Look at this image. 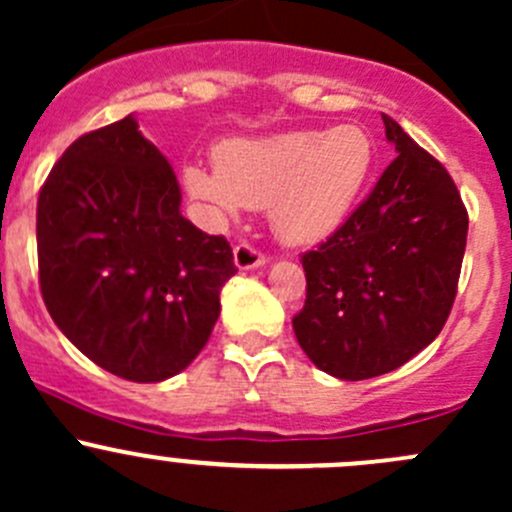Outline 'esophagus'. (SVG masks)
Listing matches in <instances>:
<instances>
[{"instance_id": "34e87169", "label": "esophagus", "mask_w": 512, "mask_h": 512, "mask_svg": "<svg viewBox=\"0 0 512 512\" xmlns=\"http://www.w3.org/2000/svg\"><path fill=\"white\" fill-rule=\"evenodd\" d=\"M267 262V257L262 255L257 247L247 245V242H242V245L235 247V265L237 270H255V267H262Z\"/></svg>"}]
</instances>
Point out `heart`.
<instances>
[{
  "label": "heart",
  "instance_id": "1",
  "mask_svg": "<svg viewBox=\"0 0 512 512\" xmlns=\"http://www.w3.org/2000/svg\"><path fill=\"white\" fill-rule=\"evenodd\" d=\"M376 141L361 123L265 138H235L215 148V168L188 165L183 185L218 218L267 208L287 245H312L352 215L376 168Z\"/></svg>",
  "mask_w": 512,
  "mask_h": 512
}]
</instances>
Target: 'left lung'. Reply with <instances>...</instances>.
I'll use <instances>...</instances> for the list:
<instances>
[{
  "mask_svg": "<svg viewBox=\"0 0 512 512\" xmlns=\"http://www.w3.org/2000/svg\"><path fill=\"white\" fill-rule=\"evenodd\" d=\"M381 118L399 156L347 223L302 255L307 299L292 319L309 361L344 381L399 369L438 337L466 252L468 213L448 170Z\"/></svg>",
  "mask_w": 512,
  "mask_h": 512,
  "instance_id": "obj_1",
  "label": "left lung"
}]
</instances>
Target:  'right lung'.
Here are the masks:
<instances>
[{
  "instance_id": "add662e5",
  "label": "right lung",
  "mask_w": 512,
  "mask_h": 512,
  "mask_svg": "<svg viewBox=\"0 0 512 512\" xmlns=\"http://www.w3.org/2000/svg\"><path fill=\"white\" fill-rule=\"evenodd\" d=\"M39 285L56 327L121 379L180 374L220 317L230 242L180 215V185L131 116L76 138L36 203Z\"/></svg>"
}]
</instances>
